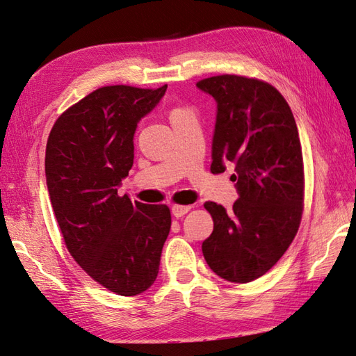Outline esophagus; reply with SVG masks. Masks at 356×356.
<instances>
[{
  "instance_id": "esophagus-1",
  "label": "esophagus",
  "mask_w": 356,
  "mask_h": 356,
  "mask_svg": "<svg viewBox=\"0 0 356 356\" xmlns=\"http://www.w3.org/2000/svg\"><path fill=\"white\" fill-rule=\"evenodd\" d=\"M191 205H178V204H173L172 205V215L175 218H181L184 216L187 211H191Z\"/></svg>"
}]
</instances>
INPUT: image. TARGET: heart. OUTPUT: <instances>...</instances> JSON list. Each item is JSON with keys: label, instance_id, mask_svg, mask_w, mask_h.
Wrapping results in <instances>:
<instances>
[{"label": "heart", "instance_id": "obj_1", "mask_svg": "<svg viewBox=\"0 0 356 356\" xmlns=\"http://www.w3.org/2000/svg\"><path fill=\"white\" fill-rule=\"evenodd\" d=\"M177 111H179V109H177ZM177 111H175V113H177Z\"/></svg>", "mask_w": 356, "mask_h": 356}]
</instances>
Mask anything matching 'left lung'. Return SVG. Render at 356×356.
<instances>
[{
  "label": "left lung",
  "instance_id": "left-lung-1",
  "mask_svg": "<svg viewBox=\"0 0 356 356\" xmlns=\"http://www.w3.org/2000/svg\"><path fill=\"white\" fill-rule=\"evenodd\" d=\"M196 86L216 102L211 173L234 165L233 210L207 201L213 233L202 242L210 270L248 283L279 262L303 211V156L294 115L282 94L256 79L224 74Z\"/></svg>",
  "mask_w": 356,
  "mask_h": 356
}]
</instances>
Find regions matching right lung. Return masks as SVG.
Listing matches in <instances>:
<instances>
[{"label":"right lung","mask_w":356,"mask_h":356,"mask_svg":"<svg viewBox=\"0 0 356 356\" xmlns=\"http://www.w3.org/2000/svg\"><path fill=\"white\" fill-rule=\"evenodd\" d=\"M165 90L99 88L58 118L47 141V188L70 254L102 286L124 297L152 286L170 232L168 205L117 195L134 164L137 124Z\"/></svg>","instance_id":"right-lung-1"}]
</instances>
